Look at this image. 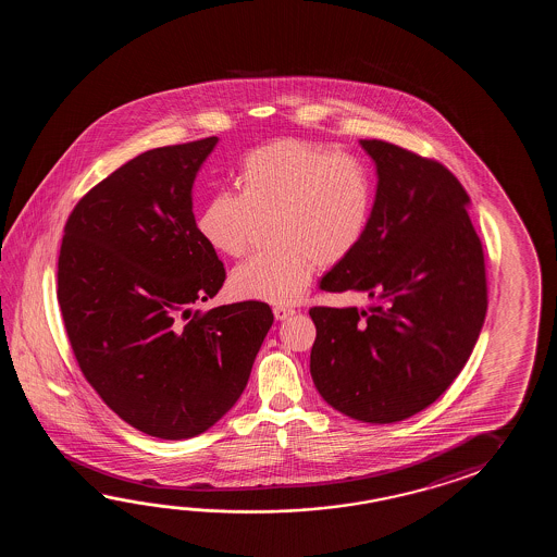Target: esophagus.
Wrapping results in <instances>:
<instances>
[{"label":"esophagus","mask_w":557,"mask_h":557,"mask_svg":"<svg viewBox=\"0 0 557 557\" xmlns=\"http://www.w3.org/2000/svg\"><path fill=\"white\" fill-rule=\"evenodd\" d=\"M274 319L276 320H286L290 319L293 314H295V308H288V307H274Z\"/></svg>","instance_id":"esophagus-1"}]
</instances>
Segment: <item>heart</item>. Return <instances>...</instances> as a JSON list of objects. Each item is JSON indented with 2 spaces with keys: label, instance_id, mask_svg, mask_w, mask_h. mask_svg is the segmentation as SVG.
Wrapping results in <instances>:
<instances>
[{
  "label": "heart",
  "instance_id": "obj_1",
  "mask_svg": "<svg viewBox=\"0 0 557 557\" xmlns=\"http://www.w3.org/2000/svg\"><path fill=\"white\" fill-rule=\"evenodd\" d=\"M238 187L205 202L201 237L226 257L250 249L259 223L271 216L273 249L252 255L231 274L240 298L290 305L319 267L348 259L367 235L374 185L352 154L302 139H276L252 149L238 169Z\"/></svg>",
  "mask_w": 557,
  "mask_h": 557
}]
</instances>
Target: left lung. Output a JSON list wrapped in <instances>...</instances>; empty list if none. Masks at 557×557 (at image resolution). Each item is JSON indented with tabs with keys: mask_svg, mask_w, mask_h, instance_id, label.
I'll use <instances>...</instances> for the list:
<instances>
[{
	"mask_svg": "<svg viewBox=\"0 0 557 557\" xmlns=\"http://www.w3.org/2000/svg\"><path fill=\"white\" fill-rule=\"evenodd\" d=\"M360 145L379 175L370 225L320 288L372 302L310 308V374L334 410L392 424L436 403L472 355L487 310L484 250L446 166L392 143Z\"/></svg>",
	"mask_w": 557,
	"mask_h": 557,
	"instance_id": "8db88e82",
	"label": "left lung"
}]
</instances>
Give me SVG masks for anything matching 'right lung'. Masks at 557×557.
<instances>
[{
    "mask_svg": "<svg viewBox=\"0 0 557 557\" xmlns=\"http://www.w3.org/2000/svg\"><path fill=\"white\" fill-rule=\"evenodd\" d=\"M216 137L137 154L75 205L58 300L85 379L143 434L199 436L235 406L269 329L267 302L193 310L225 283L193 183Z\"/></svg>",
    "mask_w": 557,
    "mask_h": 557,
    "instance_id": "add662e5",
    "label": "right lung"
}]
</instances>
